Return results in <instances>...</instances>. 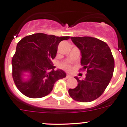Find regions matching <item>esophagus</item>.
<instances>
[{
    "instance_id": "obj_1",
    "label": "esophagus",
    "mask_w": 127,
    "mask_h": 127,
    "mask_svg": "<svg viewBox=\"0 0 127 127\" xmlns=\"http://www.w3.org/2000/svg\"><path fill=\"white\" fill-rule=\"evenodd\" d=\"M70 77H71V76H70V75H67V76H66V78H67V79H69V78H70Z\"/></svg>"
}]
</instances>
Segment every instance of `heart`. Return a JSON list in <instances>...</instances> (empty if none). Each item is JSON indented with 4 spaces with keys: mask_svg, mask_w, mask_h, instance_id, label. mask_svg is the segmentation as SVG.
<instances>
[{
    "mask_svg": "<svg viewBox=\"0 0 127 127\" xmlns=\"http://www.w3.org/2000/svg\"><path fill=\"white\" fill-rule=\"evenodd\" d=\"M60 67L61 69H64L65 70H67V71H71L72 69L71 65L69 64H67V63L62 64L60 65Z\"/></svg>",
    "mask_w": 127,
    "mask_h": 127,
    "instance_id": "1",
    "label": "heart"
}]
</instances>
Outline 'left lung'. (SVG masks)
<instances>
[{"label":"left lung","mask_w":127,"mask_h":127,"mask_svg":"<svg viewBox=\"0 0 127 127\" xmlns=\"http://www.w3.org/2000/svg\"><path fill=\"white\" fill-rule=\"evenodd\" d=\"M72 41L81 52L79 70H86V77L77 86L69 90L70 97L76 101L88 102L104 93L113 75L114 60L111 51L104 41L92 37H71Z\"/></svg>","instance_id":"left-lung-1"}]
</instances>
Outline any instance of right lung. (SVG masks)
I'll return each instance as SVG.
<instances>
[{
	"mask_svg": "<svg viewBox=\"0 0 127 127\" xmlns=\"http://www.w3.org/2000/svg\"><path fill=\"white\" fill-rule=\"evenodd\" d=\"M69 38L37 33L19 41L11 63L13 81L20 92L29 98L45 97L52 91L57 81L66 77L64 70H54L52 60L55 58L59 43ZM24 71L31 74L27 82L21 78Z\"/></svg>",
	"mask_w": 127,
	"mask_h": 127,
	"instance_id": "1",
	"label": "right lung"
}]
</instances>
